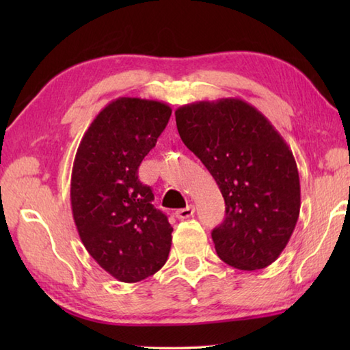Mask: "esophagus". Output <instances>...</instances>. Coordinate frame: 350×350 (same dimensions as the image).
Returning a JSON list of instances; mask_svg holds the SVG:
<instances>
[{
  "label": "esophagus",
  "mask_w": 350,
  "mask_h": 350,
  "mask_svg": "<svg viewBox=\"0 0 350 350\" xmlns=\"http://www.w3.org/2000/svg\"><path fill=\"white\" fill-rule=\"evenodd\" d=\"M194 206H188V207H183V209L176 211V217L179 219H188L191 218L192 215H194Z\"/></svg>",
  "instance_id": "obj_1"
}]
</instances>
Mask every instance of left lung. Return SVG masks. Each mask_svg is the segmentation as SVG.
Returning <instances> with one entry per match:
<instances>
[{
	"instance_id": "1",
	"label": "left lung",
	"mask_w": 350,
	"mask_h": 350,
	"mask_svg": "<svg viewBox=\"0 0 350 350\" xmlns=\"http://www.w3.org/2000/svg\"><path fill=\"white\" fill-rule=\"evenodd\" d=\"M179 135L204 163L226 202L212 239L222 262L257 271L280 257L301 209L293 153L271 122L237 98L176 109Z\"/></svg>"
}]
</instances>
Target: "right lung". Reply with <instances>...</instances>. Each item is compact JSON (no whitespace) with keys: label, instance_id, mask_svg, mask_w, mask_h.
<instances>
[{"label":"right lung","instance_id":"1","mask_svg":"<svg viewBox=\"0 0 350 350\" xmlns=\"http://www.w3.org/2000/svg\"><path fill=\"white\" fill-rule=\"evenodd\" d=\"M163 102L118 98L88 126L72 168L73 221L98 265L122 282H137L165 265L171 232L152 204L138 167L170 120Z\"/></svg>","mask_w":350,"mask_h":350}]
</instances>
